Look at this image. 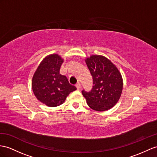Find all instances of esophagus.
<instances>
[{
    "label": "esophagus",
    "instance_id": "esophagus-1",
    "mask_svg": "<svg viewBox=\"0 0 157 157\" xmlns=\"http://www.w3.org/2000/svg\"><path fill=\"white\" fill-rule=\"evenodd\" d=\"M76 89H77V90H79L80 89H81V83H80V82H77V83H76Z\"/></svg>",
    "mask_w": 157,
    "mask_h": 157
}]
</instances>
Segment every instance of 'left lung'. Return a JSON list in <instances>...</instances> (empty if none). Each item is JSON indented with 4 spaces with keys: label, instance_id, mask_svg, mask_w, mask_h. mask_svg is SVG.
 <instances>
[{
    "label": "left lung",
    "instance_id": "1",
    "mask_svg": "<svg viewBox=\"0 0 157 157\" xmlns=\"http://www.w3.org/2000/svg\"><path fill=\"white\" fill-rule=\"evenodd\" d=\"M85 61L93 80L90 91L82 90L88 105L97 111L111 109L120 98L123 90V78L120 72L103 56L93 55Z\"/></svg>",
    "mask_w": 157,
    "mask_h": 157
}]
</instances>
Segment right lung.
Returning <instances> with one entry per match:
<instances>
[{
  "label": "right lung",
  "mask_w": 157,
  "mask_h": 157,
  "mask_svg": "<svg viewBox=\"0 0 157 157\" xmlns=\"http://www.w3.org/2000/svg\"><path fill=\"white\" fill-rule=\"evenodd\" d=\"M63 59L58 55L44 58L33 78L32 88L36 97L50 107L62 105L67 97L76 89L65 76L60 74Z\"/></svg>",
  "instance_id": "obj_1"
}]
</instances>
